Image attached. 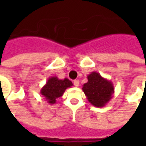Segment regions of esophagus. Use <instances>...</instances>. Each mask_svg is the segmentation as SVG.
I'll list each match as a JSON object with an SVG mask.
<instances>
[{
    "label": "esophagus",
    "instance_id": "obj_1",
    "mask_svg": "<svg viewBox=\"0 0 146 146\" xmlns=\"http://www.w3.org/2000/svg\"><path fill=\"white\" fill-rule=\"evenodd\" d=\"M73 84H74V86H76V87H78V86L80 85L79 80H73Z\"/></svg>",
    "mask_w": 146,
    "mask_h": 146
}]
</instances>
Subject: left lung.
I'll use <instances>...</instances> for the list:
<instances>
[{"label":"left lung","instance_id":"left-lung-1","mask_svg":"<svg viewBox=\"0 0 146 146\" xmlns=\"http://www.w3.org/2000/svg\"><path fill=\"white\" fill-rule=\"evenodd\" d=\"M88 102L95 107H104L112 99L114 87L112 81L104 78L97 72H92L88 76V82L83 85Z\"/></svg>","mask_w":146,"mask_h":146}]
</instances>
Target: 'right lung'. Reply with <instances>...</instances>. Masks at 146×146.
<instances>
[{
  "label": "right lung",
  "instance_id": "right-lung-1",
  "mask_svg": "<svg viewBox=\"0 0 146 146\" xmlns=\"http://www.w3.org/2000/svg\"><path fill=\"white\" fill-rule=\"evenodd\" d=\"M73 86L70 80L65 78L60 80L57 76H51L48 79L44 86L40 90V94L46 99L48 104H54L56 99L63 95L64 92Z\"/></svg>",
  "mask_w": 146,
  "mask_h": 146
}]
</instances>
